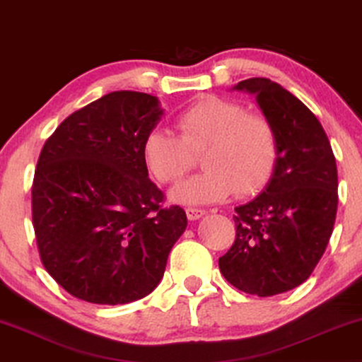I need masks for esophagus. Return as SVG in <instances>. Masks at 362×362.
Returning a JSON list of instances; mask_svg holds the SVG:
<instances>
[{"instance_id":"34e87169","label":"esophagus","mask_w":362,"mask_h":362,"mask_svg":"<svg viewBox=\"0 0 362 362\" xmlns=\"http://www.w3.org/2000/svg\"><path fill=\"white\" fill-rule=\"evenodd\" d=\"M185 214H187V218H189V220H199L205 215V210L192 209V206H190V209L185 210Z\"/></svg>"}]
</instances>
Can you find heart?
<instances>
[{"label":"heart","instance_id":"obj_1","mask_svg":"<svg viewBox=\"0 0 362 362\" xmlns=\"http://www.w3.org/2000/svg\"><path fill=\"white\" fill-rule=\"evenodd\" d=\"M180 136L163 127L148 131L142 158L160 184L180 178L195 163L194 152L206 147L205 172L180 182L170 199L185 205H209L235 192L250 197L264 189L278 162V136L269 119L248 112L237 100L205 98L177 117Z\"/></svg>","mask_w":362,"mask_h":362}]
</instances>
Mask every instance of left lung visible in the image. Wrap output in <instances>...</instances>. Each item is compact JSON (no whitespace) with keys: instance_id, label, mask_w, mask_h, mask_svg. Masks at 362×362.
<instances>
[{"instance_id":"obj_1","label":"left lung","mask_w":362,"mask_h":362,"mask_svg":"<svg viewBox=\"0 0 362 362\" xmlns=\"http://www.w3.org/2000/svg\"><path fill=\"white\" fill-rule=\"evenodd\" d=\"M235 90L253 94L278 136V162L262 194L235 209L237 237L218 259L240 291L273 296L305 283L329 242L338 210V168L316 115L267 77Z\"/></svg>"}]
</instances>
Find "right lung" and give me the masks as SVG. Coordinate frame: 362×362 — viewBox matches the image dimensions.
I'll use <instances>...</instances> for the list:
<instances>
[{"instance_id":"right-lung-1","label":"right lung","mask_w":362,"mask_h":362,"mask_svg":"<svg viewBox=\"0 0 362 362\" xmlns=\"http://www.w3.org/2000/svg\"><path fill=\"white\" fill-rule=\"evenodd\" d=\"M163 114L156 95L115 90L76 110L42 147L33 182V226L46 272L69 295L125 305L156 290L187 228L162 209L142 142Z\"/></svg>"}]
</instances>
